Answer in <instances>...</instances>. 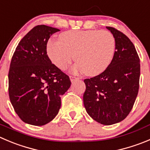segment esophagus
<instances>
[{
	"instance_id": "esophagus-1",
	"label": "esophagus",
	"mask_w": 150,
	"mask_h": 150,
	"mask_svg": "<svg viewBox=\"0 0 150 150\" xmlns=\"http://www.w3.org/2000/svg\"><path fill=\"white\" fill-rule=\"evenodd\" d=\"M79 77H76V76H70V79H71V82H74V81L77 80V79H79Z\"/></svg>"
}]
</instances>
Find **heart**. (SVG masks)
Masks as SVG:
<instances>
[{
  "mask_svg": "<svg viewBox=\"0 0 150 150\" xmlns=\"http://www.w3.org/2000/svg\"><path fill=\"white\" fill-rule=\"evenodd\" d=\"M60 40H51L48 54L59 69L66 70L76 58L74 73L86 72L94 76L103 73L110 65L115 50V39L105 30H76L64 32Z\"/></svg>",
  "mask_w": 150,
  "mask_h": 150,
  "instance_id": "b5f03b06",
  "label": "heart"
}]
</instances>
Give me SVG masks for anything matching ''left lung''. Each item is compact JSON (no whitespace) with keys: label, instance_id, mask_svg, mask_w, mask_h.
Masks as SVG:
<instances>
[{"label":"left lung","instance_id":"obj_1","mask_svg":"<svg viewBox=\"0 0 150 150\" xmlns=\"http://www.w3.org/2000/svg\"><path fill=\"white\" fill-rule=\"evenodd\" d=\"M115 39L110 65L102 74L84 79V106L99 123L111 125L129 115L139 89L140 59L130 40L113 27L107 26Z\"/></svg>","mask_w":150,"mask_h":150}]
</instances>
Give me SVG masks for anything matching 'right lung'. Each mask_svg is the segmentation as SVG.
I'll return each instance as SVG.
<instances>
[{
	"instance_id": "right-lung-1",
	"label": "right lung",
	"mask_w": 150,
	"mask_h": 150,
	"mask_svg": "<svg viewBox=\"0 0 150 150\" xmlns=\"http://www.w3.org/2000/svg\"><path fill=\"white\" fill-rule=\"evenodd\" d=\"M59 29L45 25L34 27L17 46L8 71V96L23 122L42 126L57 115L60 95L71 86L69 76L47 54V42Z\"/></svg>"
}]
</instances>
